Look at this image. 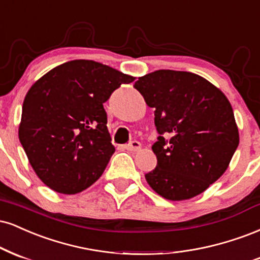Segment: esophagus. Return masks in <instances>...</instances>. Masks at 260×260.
I'll return each mask as SVG.
<instances>
[{"instance_id":"esophagus-1","label":"esophagus","mask_w":260,"mask_h":260,"mask_svg":"<svg viewBox=\"0 0 260 260\" xmlns=\"http://www.w3.org/2000/svg\"><path fill=\"white\" fill-rule=\"evenodd\" d=\"M140 148H141V143L139 141H131L130 143H127V145H125V149H127V151L136 152L139 151Z\"/></svg>"}]
</instances>
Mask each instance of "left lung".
<instances>
[{"label": "left lung", "instance_id": "obj_1", "mask_svg": "<svg viewBox=\"0 0 260 260\" xmlns=\"http://www.w3.org/2000/svg\"><path fill=\"white\" fill-rule=\"evenodd\" d=\"M134 87L155 109L159 134L148 185L170 201L202 193L225 173L240 142L226 96L202 76L176 70L149 73Z\"/></svg>", "mask_w": 260, "mask_h": 260}]
</instances>
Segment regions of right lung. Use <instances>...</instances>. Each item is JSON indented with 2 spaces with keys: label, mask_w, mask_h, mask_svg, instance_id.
Segmentation results:
<instances>
[{
  "label": "right lung",
  "mask_w": 260,
  "mask_h": 260,
  "mask_svg": "<svg viewBox=\"0 0 260 260\" xmlns=\"http://www.w3.org/2000/svg\"><path fill=\"white\" fill-rule=\"evenodd\" d=\"M133 76L86 59L56 67L27 91L19 141L36 175L64 194L86 190L115 152L103 103Z\"/></svg>",
  "instance_id": "add662e5"
}]
</instances>
